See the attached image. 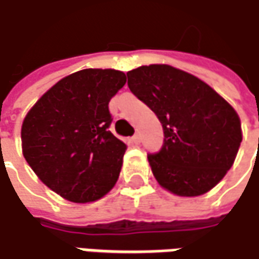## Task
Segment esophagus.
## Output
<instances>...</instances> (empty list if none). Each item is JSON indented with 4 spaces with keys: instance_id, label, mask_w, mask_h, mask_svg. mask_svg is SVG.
Returning <instances> with one entry per match:
<instances>
[{
    "instance_id": "esophagus-1",
    "label": "esophagus",
    "mask_w": 259,
    "mask_h": 259,
    "mask_svg": "<svg viewBox=\"0 0 259 259\" xmlns=\"http://www.w3.org/2000/svg\"><path fill=\"white\" fill-rule=\"evenodd\" d=\"M132 140H133V143H135V144H139V143H140V136H139V135L136 133L135 136L132 137Z\"/></svg>"
}]
</instances>
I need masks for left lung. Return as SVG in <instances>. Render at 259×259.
<instances>
[{"mask_svg":"<svg viewBox=\"0 0 259 259\" xmlns=\"http://www.w3.org/2000/svg\"><path fill=\"white\" fill-rule=\"evenodd\" d=\"M127 85L163 126L161 149L147 154L160 186L181 197L201 196L217 186L242 140L233 106L201 79L170 65L129 70Z\"/></svg>","mask_w":259,"mask_h":259,"instance_id":"8db88e82","label":"left lung"}]
</instances>
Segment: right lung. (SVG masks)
I'll list each match as a JSON object with an SVG mask.
<instances>
[{"instance_id":"obj_1","label":"right lung","mask_w":259,"mask_h":259,"mask_svg":"<svg viewBox=\"0 0 259 259\" xmlns=\"http://www.w3.org/2000/svg\"><path fill=\"white\" fill-rule=\"evenodd\" d=\"M124 83L120 70H79L52 86L25 116L24 157L65 200L96 201L119 179L127 147L109 130V102Z\"/></svg>"}]
</instances>
